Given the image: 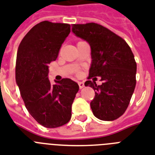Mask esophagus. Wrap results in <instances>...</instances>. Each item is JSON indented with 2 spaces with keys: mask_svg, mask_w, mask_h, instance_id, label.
I'll return each instance as SVG.
<instances>
[{
  "mask_svg": "<svg viewBox=\"0 0 155 155\" xmlns=\"http://www.w3.org/2000/svg\"><path fill=\"white\" fill-rule=\"evenodd\" d=\"M78 84H79V87H80V89L84 87V82H78Z\"/></svg>",
  "mask_w": 155,
  "mask_h": 155,
  "instance_id": "obj_1",
  "label": "esophagus"
}]
</instances>
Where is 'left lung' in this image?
I'll return each mask as SVG.
<instances>
[{"mask_svg": "<svg viewBox=\"0 0 155 155\" xmlns=\"http://www.w3.org/2000/svg\"><path fill=\"white\" fill-rule=\"evenodd\" d=\"M71 26L72 32L91 47L92 65L84 85L95 91L90 103L92 113L100 120H116L127 109L136 86L134 55L122 38L103 25L90 22ZM97 76L101 85L95 83Z\"/></svg>", "mask_w": 155, "mask_h": 155, "instance_id": "obj_1", "label": "left lung"}]
</instances>
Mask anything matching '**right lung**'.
Instances as JSON below:
<instances>
[{
	"label": "right lung",
	"instance_id": "add662e5",
	"mask_svg": "<svg viewBox=\"0 0 155 155\" xmlns=\"http://www.w3.org/2000/svg\"><path fill=\"white\" fill-rule=\"evenodd\" d=\"M71 32V25L44 21L35 25L21 40L16 60V82L30 114L47 128L65 125L71 117V105L79 85L63 79L52 85L48 65L58 55Z\"/></svg>",
	"mask_w": 155,
	"mask_h": 155
}]
</instances>
